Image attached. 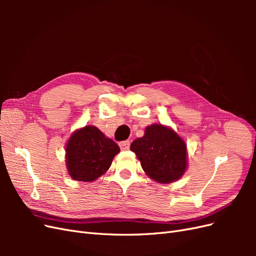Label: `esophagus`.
Segmentation results:
<instances>
[{"mask_svg":"<svg viewBox=\"0 0 256 256\" xmlns=\"http://www.w3.org/2000/svg\"><path fill=\"white\" fill-rule=\"evenodd\" d=\"M118 145H120L122 150H127L130 147V142L129 141H122V142H120Z\"/></svg>","mask_w":256,"mask_h":256,"instance_id":"1","label":"esophagus"}]
</instances>
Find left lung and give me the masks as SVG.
Here are the masks:
<instances>
[{"mask_svg": "<svg viewBox=\"0 0 256 256\" xmlns=\"http://www.w3.org/2000/svg\"><path fill=\"white\" fill-rule=\"evenodd\" d=\"M130 150L141 161L144 172L157 182L180 180L187 168V145L173 129L161 124L147 126L144 136L131 143Z\"/></svg>", "mask_w": 256, "mask_h": 256, "instance_id": "obj_1", "label": "left lung"}]
</instances>
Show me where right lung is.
Listing matches in <instances>:
<instances>
[{
  "label": "right lung",
  "instance_id": "add662e5",
  "mask_svg": "<svg viewBox=\"0 0 256 256\" xmlns=\"http://www.w3.org/2000/svg\"><path fill=\"white\" fill-rule=\"evenodd\" d=\"M120 147L95 126L76 130L66 144V166L74 180L94 182L111 166Z\"/></svg>",
  "mask_w": 256,
  "mask_h": 256
}]
</instances>
